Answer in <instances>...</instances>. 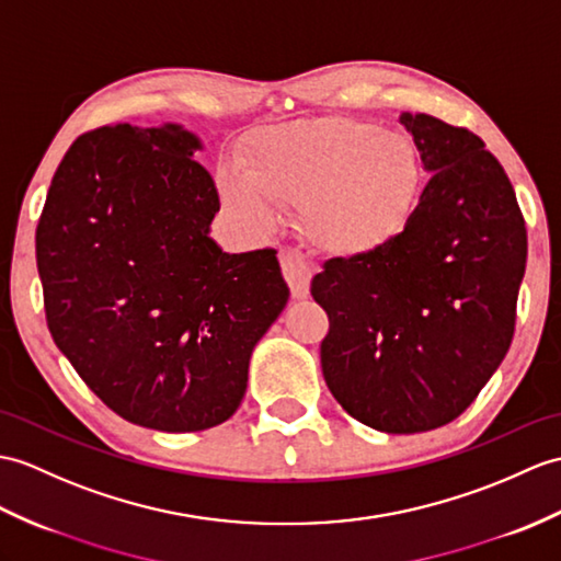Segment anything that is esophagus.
<instances>
[{"instance_id":"obj_1","label":"esophagus","mask_w":561,"mask_h":561,"mask_svg":"<svg viewBox=\"0 0 561 561\" xmlns=\"http://www.w3.org/2000/svg\"><path fill=\"white\" fill-rule=\"evenodd\" d=\"M282 272L284 279L291 286V296L294 298H308L310 294V279H312V270L308 265V260L298 253V251H282Z\"/></svg>"}]
</instances>
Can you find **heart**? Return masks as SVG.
<instances>
[{
    "instance_id": "b5f03b06",
    "label": "heart",
    "mask_w": 561,
    "mask_h": 561,
    "mask_svg": "<svg viewBox=\"0 0 561 561\" xmlns=\"http://www.w3.org/2000/svg\"><path fill=\"white\" fill-rule=\"evenodd\" d=\"M243 169L219 172L233 215L267 229L279 205H298L306 239L342 257L375 253L397 239L423 179L407 136L351 116L272 128L245 150Z\"/></svg>"
}]
</instances>
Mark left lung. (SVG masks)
<instances>
[{
  "label": "left lung",
  "instance_id": "left-lung-1",
  "mask_svg": "<svg viewBox=\"0 0 561 561\" xmlns=\"http://www.w3.org/2000/svg\"><path fill=\"white\" fill-rule=\"evenodd\" d=\"M430 174L385 249L332 257L310 294L328 310L322 375L348 415L411 435L471 407L510 351L526 227L485 142L430 114L401 112Z\"/></svg>",
  "mask_w": 561,
  "mask_h": 561
}]
</instances>
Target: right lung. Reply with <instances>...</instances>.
Masks as SVG:
<instances>
[{
    "instance_id": "add662e5",
    "label": "right lung",
    "mask_w": 561,
    "mask_h": 561,
    "mask_svg": "<svg viewBox=\"0 0 561 561\" xmlns=\"http://www.w3.org/2000/svg\"><path fill=\"white\" fill-rule=\"evenodd\" d=\"M198 150L181 124L83 134L35 233L51 340L114 413L160 433L231 419L289 301L277 251L210 237L219 195Z\"/></svg>"
}]
</instances>
